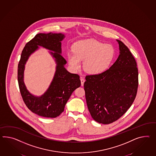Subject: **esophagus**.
I'll list each match as a JSON object with an SVG mask.
<instances>
[{
	"mask_svg": "<svg viewBox=\"0 0 156 156\" xmlns=\"http://www.w3.org/2000/svg\"><path fill=\"white\" fill-rule=\"evenodd\" d=\"M80 80H81V86H83V85H84V82H85V79H84V78L81 77V78H80Z\"/></svg>",
	"mask_w": 156,
	"mask_h": 156,
	"instance_id": "1",
	"label": "esophagus"
}]
</instances>
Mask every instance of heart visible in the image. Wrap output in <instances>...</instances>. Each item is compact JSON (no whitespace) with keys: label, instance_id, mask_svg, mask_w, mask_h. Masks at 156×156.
I'll return each mask as SVG.
<instances>
[{"label":"heart","instance_id":"b5f03b06","mask_svg":"<svg viewBox=\"0 0 156 156\" xmlns=\"http://www.w3.org/2000/svg\"><path fill=\"white\" fill-rule=\"evenodd\" d=\"M73 51L68 54V63L72 69L79 71L81 61H84V70L93 75L106 71L115 55V48L112 44L93 39L77 42L73 46Z\"/></svg>","mask_w":156,"mask_h":156}]
</instances>
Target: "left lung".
<instances>
[{
    "label": "left lung",
    "instance_id": "8db88e82",
    "mask_svg": "<svg viewBox=\"0 0 156 156\" xmlns=\"http://www.w3.org/2000/svg\"><path fill=\"white\" fill-rule=\"evenodd\" d=\"M119 55L104 72L87 75L84 87L88 110L98 123L110 124L119 119L135 99L139 80L137 63L129 48L117 40Z\"/></svg>",
    "mask_w": 156,
    "mask_h": 156
}]
</instances>
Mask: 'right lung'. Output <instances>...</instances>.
Masks as SVG:
<instances>
[{"instance_id": "1", "label": "right lung", "mask_w": 156, "mask_h": 156, "mask_svg": "<svg viewBox=\"0 0 156 156\" xmlns=\"http://www.w3.org/2000/svg\"><path fill=\"white\" fill-rule=\"evenodd\" d=\"M65 36L62 33H39L25 44L18 64L17 79L20 93L28 108L39 116L56 118L64 111V107L73 92L80 87V76L71 73L64 67L67 61L62 56L61 41ZM39 46L55 52L50 53L55 58L56 71L48 90L42 96L33 95L23 82L24 65L28 57Z\"/></svg>"}]
</instances>
